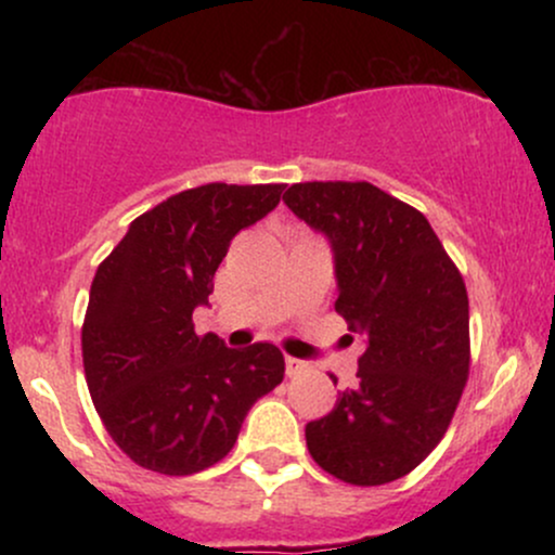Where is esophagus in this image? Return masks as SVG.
I'll return each instance as SVG.
<instances>
[{
	"instance_id": "34e87169",
	"label": "esophagus",
	"mask_w": 555,
	"mask_h": 555,
	"mask_svg": "<svg viewBox=\"0 0 555 555\" xmlns=\"http://www.w3.org/2000/svg\"><path fill=\"white\" fill-rule=\"evenodd\" d=\"M284 365H286V375H289V378H292V375H299L302 371H308V362L289 358V354L284 358Z\"/></svg>"
}]
</instances>
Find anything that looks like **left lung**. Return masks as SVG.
Instances as JSON below:
<instances>
[{
	"mask_svg": "<svg viewBox=\"0 0 555 555\" xmlns=\"http://www.w3.org/2000/svg\"><path fill=\"white\" fill-rule=\"evenodd\" d=\"M284 203L323 232L336 313L365 336L358 386L305 425L321 469L349 486L410 475L449 430L469 378V299L417 208L371 182H297Z\"/></svg>",
	"mask_w": 555,
	"mask_h": 555,
	"instance_id": "1",
	"label": "left lung"
}]
</instances>
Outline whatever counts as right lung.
I'll return each mask as SVG.
<instances>
[{"instance_id": "right-lung-1", "label": "right lung", "mask_w": 555, "mask_h": 555, "mask_svg": "<svg viewBox=\"0 0 555 555\" xmlns=\"http://www.w3.org/2000/svg\"><path fill=\"white\" fill-rule=\"evenodd\" d=\"M284 184L211 182L132 221L101 260L82 321L86 384L112 441L140 467L193 475L232 451L242 420L284 378V354L195 334L214 273L240 229L279 206Z\"/></svg>"}]
</instances>
